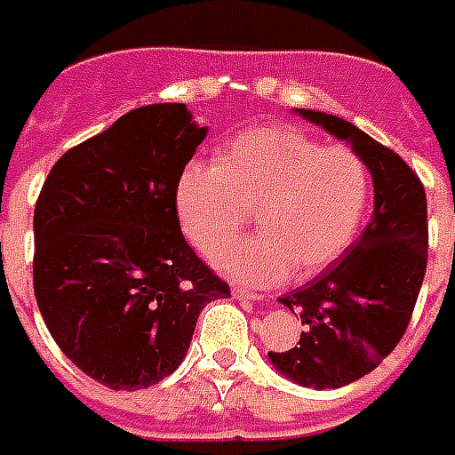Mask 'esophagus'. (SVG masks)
<instances>
[{
    "label": "esophagus",
    "instance_id": "34e87169",
    "mask_svg": "<svg viewBox=\"0 0 455 455\" xmlns=\"http://www.w3.org/2000/svg\"><path fill=\"white\" fill-rule=\"evenodd\" d=\"M233 296L235 299H247V301H259L262 294H254L250 289H244V286H233Z\"/></svg>",
    "mask_w": 455,
    "mask_h": 455
}]
</instances>
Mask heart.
I'll list each match as a JSON object with an SVG mask.
<instances>
[{
	"instance_id": "b5f03b06",
	"label": "heart",
	"mask_w": 455,
	"mask_h": 455,
	"mask_svg": "<svg viewBox=\"0 0 455 455\" xmlns=\"http://www.w3.org/2000/svg\"><path fill=\"white\" fill-rule=\"evenodd\" d=\"M370 198L365 161L347 147H321L289 124L243 132L215 154L188 164L176 186L183 233L215 257L249 224L262 235L234 245L218 264L235 279L267 286L311 279L355 240Z\"/></svg>"
}]
</instances>
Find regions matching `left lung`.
I'll list each match as a JSON object with an SVG mask.
<instances>
[{
	"mask_svg": "<svg viewBox=\"0 0 455 455\" xmlns=\"http://www.w3.org/2000/svg\"><path fill=\"white\" fill-rule=\"evenodd\" d=\"M350 147L372 173L375 211L346 257L279 301L301 338L269 360L296 385L336 389L372 372L404 336L427 272V193L399 154L346 119L296 109Z\"/></svg>",
	"mask_w": 455,
	"mask_h": 455,
	"instance_id": "obj_1",
	"label": "left lung"
}]
</instances>
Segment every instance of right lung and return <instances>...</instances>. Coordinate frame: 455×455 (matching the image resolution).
Returning a JSON list of instances; mask_svg holds the SVG:
<instances>
[{
  "label": "right lung",
  "mask_w": 455,
  "mask_h": 455,
  "mask_svg": "<svg viewBox=\"0 0 455 455\" xmlns=\"http://www.w3.org/2000/svg\"><path fill=\"white\" fill-rule=\"evenodd\" d=\"M205 132L181 102L132 109L68 149L38 193V311L68 360L109 389L171 375L205 304L230 296L176 212V186Z\"/></svg>",
  "instance_id": "right-lung-1"
}]
</instances>
